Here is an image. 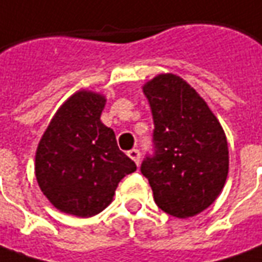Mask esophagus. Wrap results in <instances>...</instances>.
Returning a JSON list of instances; mask_svg holds the SVG:
<instances>
[{
	"label": "esophagus",
	"mask_w": 262,
	"mask_h": 262,
	"mask_svg": "<svg viewBox=\"0 0 262 262\" xmlns=\"http://www.w3.org/2000/svg\"><path fill=\"white\" fill-rule=\"evenodd\" d=\"M128 157L133 160V161L138 165L140 164V160H141V154H140V151L138 149H131V151H128Z\"/></svg>",
	"instance_id": "1"
}]
</instances>
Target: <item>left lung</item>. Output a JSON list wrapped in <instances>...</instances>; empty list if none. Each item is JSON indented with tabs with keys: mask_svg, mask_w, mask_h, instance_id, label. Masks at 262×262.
Masks as SVG:
<instances>
[{
	"mask_svg": "<svg viewBox=\"0 0 262 262\" xmlns=\"http://www.w3.org/2000/svg\"><path fill=\"white\" fill-rule=\"evenodd\" d=\"M142 91L154 120V154L142 161V176L164 212L177 218L196 215L224 188V129L195 90L174 74L157 75Z\"/></svg>",
	"mask_w": 262,
	"mask_h": 262,
	"instance_id": "1",
	"label": "left lung"
}]
</instances>
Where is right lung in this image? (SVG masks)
<instances>
[{
  "instance_id": "right-lung-1",
  "label": "right lung",
  "mask_w": 262,
  "mask_h": 262,
  "mask_svg": "<svg viewBox=\"0 0 262 262\" xmlns=\"http://www.w3.org/2000/svg\"><path fill=\"white\" fill-rule=\"evenodd\" d=\"M105 97L78 91L58 108L35 154L38 185L66 214L93 217L113 201L118 183L137 169L111 128L101 122Z\"/></svg>"
}]
</instances>
